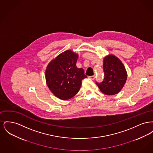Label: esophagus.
<instances>
[{
    "label": "esophagus",
    "instance_id": "1",
    "mask_svg": "<svg viewBox=\"0 0 153 153\" xmlns=\"http://www.w3.org/2000/svg\"><path fill=\"white\" fill-rule=\"evenodd\" d=\"M89 78L91 79V80H94L95 79V76H89Z\"/></svg>",
    "mask_w": 153,
    "mask_h": 153
}]
</instances>
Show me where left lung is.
Segmentation results:
<instances>
[{"label":"left lung","mask_w":153,"mask_h":153,"mask_svg":"<svg viewBox=\"0 0 153 153\" xmlns=\"http://www.w3.org/2000/svg\"><path fill=\"white\" fill-rule=\"evenodd\" d=\"M103 71V81L96 82V85L105 95L117 94L123 88L127 80V74L124 66L117 57L109 55L104 59Z\"/></svg>","instance_id":"left-lung-1"}]
</instances>
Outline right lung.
Instances as JSON below:
<instances>
[{
  "label": "right lung",
  "instance_id": "1",
  "mask_svg": "<svg viewBox=\"0 0 153 153\" xmlns=\"http://www.w3.org/2000/svg\"><path fill=\"white\" fill-rule=\"evenodd\" d=\"M78 55L69 50L62 53L47 66L45 77L51 92L61 100H68L80 90L81 81L87 76L82 68H78Z\"/></svg>",
  "mask_w": 153,
  "mask_h": 153
}]
</instances>
